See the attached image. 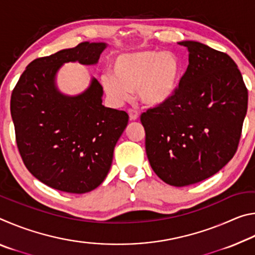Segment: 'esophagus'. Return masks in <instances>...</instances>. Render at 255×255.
<instances>
[{
  "label": "esophagus",
  "instance_id": "1",
  "mask_svg": "<svg viewBox=\"0 0 255 255\" xmlns=\"http://www.w3.org/2000/svg\"><path fill=\"white\" fill-rule=\"evenodd\" d=\"M128 115L130 120H137L138 119V112L133 109H129L128 110Z\"/></svg>",
  "mask_w": 255,
  "mask_h": 255
}]
</instances>
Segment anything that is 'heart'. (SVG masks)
I'll return each instance as SVG.
<instances>
[{
	"instance_id": "obj_1",
	"label": "heart",
	"mask_w": 255,
	"mask_h": 255,
	"mask_svg": "<svg viewBox=\"0 0 255 255\" xmlns=\"http://www.w3.org/2000/svg\"><path fill=\"white\" fill-rule=\"evenodd\" d=\"M182 65L171 51L141 50L124 54L115 60L114 74L106 73L101 83L116 105H123L137 93L146 107H159L169 102L179 86Z\"/></svg>"
}]
</instances>
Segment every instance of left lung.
I'll use <instances>...</instances> for the list:
<instances>
[{"label":"left lung","mask_w":255,"mask_h":255,"mask_svg":"<svg viewBox=\"0 0 255 255\" xmlns=\"http://www.w3.org/2000/svg\"><path fill=\"white\" fill-rule=\"evenodd\" d=\"M189 65L169 102L140 116L145 148L164 182L185 187L210 178L237 150L248 89L230 56L198 41H181Z\"/></svg>","instance_id":"8db88e82"}]
</instances>
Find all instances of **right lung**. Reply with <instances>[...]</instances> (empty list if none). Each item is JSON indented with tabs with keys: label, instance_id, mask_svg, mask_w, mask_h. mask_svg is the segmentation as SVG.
Listing matches in <instances>:
<instances>
[{
	"label": "right lung",
	"instance_id": "obj_1",
	"mask_svg": "<svg viewBox=\"0 0 255 255\" xmlns=\"http://www.w3.org/2000/svg\"><path fill=\"white\" fill-rule=\"evenodd\" d=\"M107 44L81 42L32 60L11 96L15 140L24 165L48 187L85 193L99 187L110 170L114 149L128 115L102 106L96 79L83 93L68 97L56 88L64 63L97 64Z\"/></svg>",
	"mask_w": 255,
	"mask_h": 255
}]
</instances>
